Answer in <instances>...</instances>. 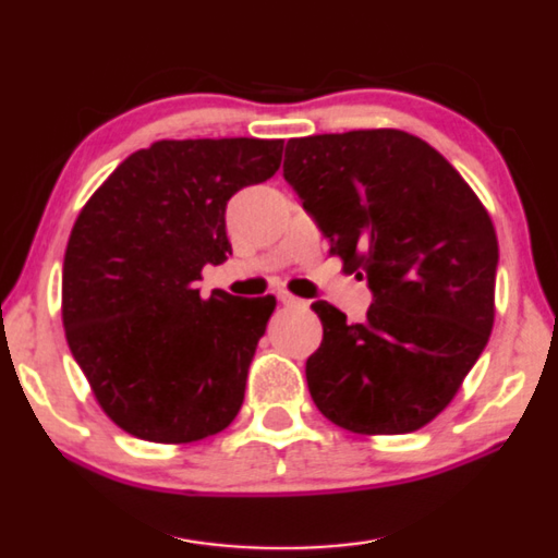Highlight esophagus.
<instances>
[{"label":"esophagus","mask_w":558,"mask_h":558,"mask_svg":"<svg viewBox=\"0 0 558 558\" xmlns=\"http://www.w3.org/2000/svg\"><path fill=\"white\" fill-rule=\"evenodd\" d=\"M278 301H280L282 305H286V308H298V305H305V301H301V298L288 295V293H280Z\"/></svg>","instance_id":"34e87169"}]
</instances>
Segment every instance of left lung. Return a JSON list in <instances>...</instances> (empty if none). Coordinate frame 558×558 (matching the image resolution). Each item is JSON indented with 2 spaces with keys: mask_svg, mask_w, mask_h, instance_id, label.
I'll use <instances>...</instances> for the list:
<instances>
[{
  "mask_svg": "<svg viewBox=\"0 0 558 558\" xmlns=\"http://www.w3.org/2000/svg\"><path fill=\"white\" fill-rule=\"evenodd\" d=\"M282 177L374 295L364 324L311 305L324 324L305 361L313 402L359 435L425 427L488 343L498 268L488 211L442 154L397 129L290 138Z\"/></svg>",
  "mask_w": 558,
  "mask_h": 558,
  "instance_id": "8db88e82",
  "label": "left lung"
}]
</instances>
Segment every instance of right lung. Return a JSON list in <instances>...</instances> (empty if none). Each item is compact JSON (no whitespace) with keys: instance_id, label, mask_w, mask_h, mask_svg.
Segmentation results:
<instances>
[{"instance_id":"right-lung-1","label":"right lung","mask_w":558,"mask_h":558,"mask_svg":"<svg viewBox=\"0 0 558 558\" xmlns=\"http://www.w3.org/2000/svg\"><path fill=\"white\" fill-rule=\"evenodd\" d=\"M282 138L156 141L85 204L62 263V326L98 404L125 433L179 445L222 433L276 298L197 282L232 255L227 202L280 167Z\"/></svg>"}]
</instances>
